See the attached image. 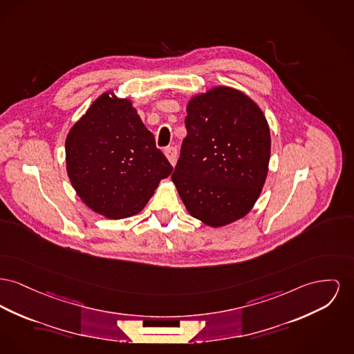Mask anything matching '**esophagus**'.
Masks as SVG:
<instances>
[{"instance_id": "obj_1", "label": "esophagus", "mask_w": 354, "mask_h": 354, "mask_svg": "<svg viewBox=\"0 0 354 354\" xmlns=\"http://www.w3.org/2000/svg\"><path fill=\"white\" fill-rule=\"evenodd\" d=\"M165 153H166L168 162L172 166H175L176 160H178V149H176V147H167L166 149H165Z\"/></svg>"}]
</instances>
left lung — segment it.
Segmentation results:
<instances>
[{
	"instance_id": "1",
	"label": "left lung",
	"mask_w": 354,
	"mask_h": 354,
	"mask_svg": "<svg viewBox=\"0 0 354 354\" xmlns=\"http://www.w3.org/2000/svg\"><path fill=\"white\" fill-rule=\"evenodd\" d=\"M187 136L172 182L188 212L211 227L243 218L268 176L270 129L245 93L216 86L189 100Z\"/></svg>"
}]
</instances>
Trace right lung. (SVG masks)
Listing matches in <instances>:
<instances>
[{"label": "right lung", "mask_w": 354, "mask_h": 354, "mask_svg": "<svg viewBox=\"0 0 354 354\" xmlns=\"http://www.w3.org/2000/svg\"><path fill=\"white\" fill-rule=\"evenodd\" d=\"M66 171L84 203L111 219L140 212L172 172L127 99L97 97L65 140Z\"/></svg>", "instance_id": "add662e5"}]
</instances>
